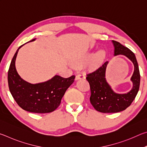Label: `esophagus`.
<instances>
[{
    "instance_id": "obj_1",
    "label": "esophagus",
    "mask_w": 147,
    "mask_h": 147,
    "mask_svg": "<svg viewBox=\"0 0 147 147\" xmlns=\"http://www.w3.org/2000/svg\"><path fill=\"white\" fill-rule=\"evenodd\" d=\"M85 78H86L85 74H84V73H80V74H77V75L76 76L75 80H80V79H84Z\"/></svg>"
}]
</instances>
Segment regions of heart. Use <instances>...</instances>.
Here are the masks:
<instances>
[{"label":"heart","instance_id":"heart-1","mask_svg":"<svg viewBox=\"0 0 147 147\" xmlns=\"http://www.w3.org/2000/svg\"><path fill=\"white\" fill-rule=\"evenodd\" d=\"M106 57L105 51L102 49L98 51L96 53L93 54H88L84 56L82 58H80L78 59H76L73 62V64L75 66H80L86 63L89 62V66L90 68H96L104 61Z\"/></svg>","mask_w":147,"mask_h":147}]
</instances>
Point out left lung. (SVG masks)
I'll return each instance as SVG.
<instances>
[{
    "mask_svg": "<svg viewBox=\"0 0 147 147\" xmlns=\"http://www.w3.org/2000/svg\"><path fill=\"white\" fill-rule=\"evenodd\" d=\"M114 46V56L121 54L132 62L134 71L131 77L133 87L127 93H115L106 79V69L108 61L93 73L87 74L86 79L90 85V102L96 111L102 113H117L126 109L135 99L140 85V73L136 56L127 47L117 41H112Z\"/></svg>",
    "mask_w": 147,
    "mask_h": 147,
    "instance_id": "left-lung-1",
    "label": "left lung"
}]
</instances>
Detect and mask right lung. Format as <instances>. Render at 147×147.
<instances>
[{
  "label": "right lung",
  "instance_id": "right-lung-1",
  "mask_svg": "<svg viewBox=\"0 0 147 147\" xmlns=\"http://www.w3.org/2000/svg\"><path fill=\"white\" fill-rule=\"evenodd\" d=\"M36 40V38L28 42ZM20 46L11 61L8 73L9 91L17 104L24 110L36 113L52 112L58 108L61 100L75 76L65 78L58 75L46 82L30 84L24 80L17 73L16 60Z\"/></svg>",
  "mask_w": 147,
  "mask_h": 147
}]
</instances>
